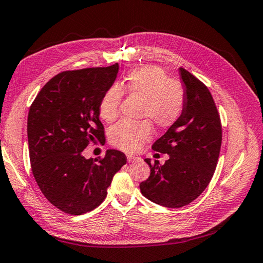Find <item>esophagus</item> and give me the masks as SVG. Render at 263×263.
I'll use <instances>...</instances> for the list:
<instances>
[{"label": "esophagus", "instance_id": "34e87169", "mask_svg": "<svg viewBox=\"0 0 263 263\" xmlns=\"http://www.w3.org/2000/svg\"><path fill=\"white\" fill-rule=\"evenodd\" d=\"M127 160H128V162L129 163H135V162H139L141 161V158H138V157H134V155H127Z\"/></svg>", "mask_w": 263, "mask_h": 263}]
</instances>
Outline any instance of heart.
Instances as JSON below:
<instances>
[{
	"mask_svg": "<svg viewBox=\"0 0 263 263\" xmlns=\"http://www.w3.org/2000/svg\"><path fill=\"white\" fill-rule=\"evenodd\" d=\"M125 93L143 100L141 117L151 120L161 129L175 126L183 116L187 95L184 85L170 79L164 70L155 66H146L129 71L121 83L109 87L99 103L100 117L106 122L119 117V106ZM153 135L151 122L122 120L110 129L109 142L112 146L127 153H135Z\"/></svg>",
	"mask_w": 263,
	"mask_h": 263,
	"instance_id": "obj_1",
	"label": "heart"
}]
</instances>
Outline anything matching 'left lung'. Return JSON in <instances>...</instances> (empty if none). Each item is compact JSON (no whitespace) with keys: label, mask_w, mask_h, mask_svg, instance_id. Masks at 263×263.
Masks as SVG:
<instances>
[{"label":"left lung","mask_w":263,"mask_h":263,"mask_svg":"<svg viewBox=\"0 0 263 263\" xmlns=\"http://www.w3.org/2000/svg\"><path fill=\"white\" fill-rule=\"evenodd\" d=\"M187 103L179 121L152 148L169 154L164 164L151 163V174L139 184L142 194L157 204L181 208L197 199L210 184L220 153L222 127L214 100L199 78L180 68Z\"/></svg>","instance_id":"8db88e82"}]
</instances>
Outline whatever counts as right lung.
I'll use <instances>...</instances> for the list:
<instances>
[{"label": "right lung", "instance_id": "1", "mask_svg": "<svg viewBox=\"0 0 263 263\" xmlns=\"http://www.w3.org/2000/svg\"><path fill=\"white\" fill-rule=\"evenodd\" d=\"M118 70L115 63L62 71L43 86L29 108L27 135L35 180L51 204L72 216L98 208L127 162L117 149L95 160L83 157L89 143H105L99 103Z\"/></svg>", "mask_w": 263, "mask_h": 263}]
</instances>
